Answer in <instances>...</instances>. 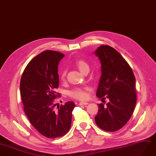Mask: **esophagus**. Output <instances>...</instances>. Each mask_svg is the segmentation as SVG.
<instances>
[{
  "label": "esophagus",
  "mask_w": 156,
  "mask_h": 156,
  "mask_svg": "<svg viewBox=\"0 0 156 156\" xmlns=\"http://www.w3.org/2000/svg\"><path fill=\"white\" fill-rule=\"evenodd\" d=\"M79 104L80 105V106H81V105H87L88 102H80L79 103Z\"/></svg>",
  "instance_id": "1"
}]
</instances>
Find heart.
Wrapping results in <instances>:
<instances>
[{"label":"heart","mask_w":156,"mask_h":156,"mask_svg":"<svg viewBox=\"0 0 156 156\" xmlns=\"http://www.w3.org/2000/svg\"><path fill=\"white\" fill-rule=\"evenodd\" d=\"M75 65L77 68L81 71L82 73H85L87 71H89L90 66L88 63L83 59H79L75 62ZM66 76V70L63 69L60 73V78L62 81H64ZM90 90V87H76L71 89L69 92V95L70 97L77 99V100H85L88 97V92Z\"/></svg>","instance_id":"heart-1"}]
</instances>
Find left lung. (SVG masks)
Instances as JSON below:
<instances>
[{
	"instance_id": "1",
	"label": "left lung",
	"mask_w": 156,
	"mask_h": 156,
	"mask_svg": "<svg viewBox=\"0 0 156 156\" xmlns=\"http://www.w3.org/2000/svg\"><path fill=\"white\" fill-rule=\"evenodd\" d=\"M94 53L102 69L96 96L109 100L106 105L98 104L95 122L105 131H117L127 123L135 108V77L127 62L110 46L101 45Z\"/></svg>"
}]
</instances>
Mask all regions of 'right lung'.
I'll return each instance as SVG.
<instances>
[{"instance_id":"right-lung-1","label":"right lung","mask_w":156,"mask_h":156,"mask_svg":"<svg viewBox=\"0 0 156 156\" xmlns=\"http://www.w3.org/2000/svg\"><path fill=\"white\" fill-rule=\"evenodd\" d=\"M64 54L45 50L29 62L20 81V93L25 113L42 135L49 138L63 136L71 127L73 102L57 106L54 100L60 93L58 66Z\"/></svg>"}]
</instances>
